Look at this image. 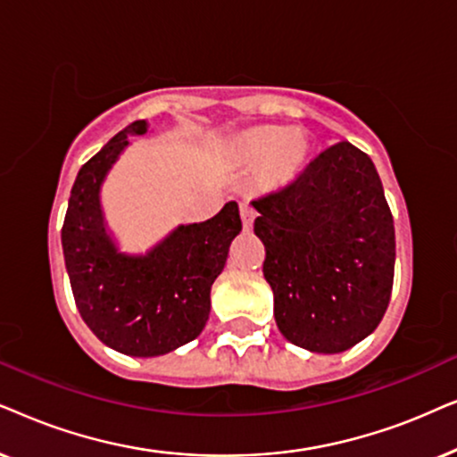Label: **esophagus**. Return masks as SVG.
<instances>
[{"instance_id": "34e87169", "label": "esophagus", "mask_w": 457, "mask_h": 457, "mask_svg": "<svg viewBox=\"0 0 457 457\" xmlns=\"http://www.w3.org/2000/svg\"><path fill=\"white\" fill-rule=\"evenodd\" d=\"M240 217H242V225H245V229L248 232V229L253 228V221H254V217H257V212L253 211L251 204L242 203L240 204Z\"/></svg>"}]
</instances>
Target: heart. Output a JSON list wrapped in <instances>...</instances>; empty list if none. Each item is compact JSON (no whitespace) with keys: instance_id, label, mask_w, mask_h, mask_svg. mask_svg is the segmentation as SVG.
Returning <instances> with one entry per match:
<instances>
[{"instance_id":"obj_1","label":"heart","mask_w":457,"mask_h":457,"mask_svg":"<svg viewBox=\"0 0 457 457\" xmlns=\"http://www.w3.org/2000/svg\"><path fill=\"white\" fill-rule=\"evenodd\" d=\"M312 142L305 129L282 125H259L238 133L228 148L236 167H261L259 181L267 192H279L299 179L307 165Z\"/></svg>"}]
</instances>
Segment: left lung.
I'll use <instances>...</instances> for the list:
<instances>
[{
	"mask_svg": "<svg viewBox=\"0 0 457 457\" xmlns=\"http://www.w3.org/2000/svg\"><path fill=\"white\" fill-rule=\"evenodd\" d=\"M253 206L284 338L312 353H343L370 337L395 271L393 215L372 158L334 144L295 184Z\"/></svg>",
	"mask_w": 457,
	"mask_h": 457,
	"instance_id": "1",
	"label": "left lung"
}]
</instances>
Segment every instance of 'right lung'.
Here are the masks:
<instances>
[{"mask_svg":"<svg viewBox=\"0 0 457 457\" xmlns=\"http://www.w3.org/2000/svg\"><path fill=\"white\" fill-rule=\"evenodd\" d=\"M148 120L119 131L79 169L62 225L64 265L77 309L91 332L131 357H156L190 343L211 313V286L242 232L238 204L228 203L203 223L178 225L144 254H129L108 229L102 184L129 136Z\"/></svg>","mask_w":457,"mask_h":457,"instance_id":"add662e5","label":"right lung"}]
</instances>
